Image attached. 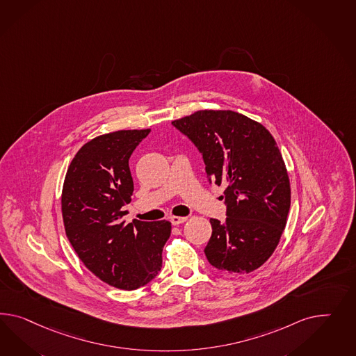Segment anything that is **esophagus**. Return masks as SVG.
Listing matches in <instances>:
<instances>
[{"instance_id": "esophagus-1", "label": "esophagus", "mask_w": 356, "mask_h": 356, "mask_svg": "<svg viewBox=\"0 0 356 356\" xmlns=\"http://www.w3.org/2000/svg\"><path fill=\"white\" fill-rule=\"evenodd\" d=\"M170 221L172 222L173 225H179V224H183L184 221H186L185 216H171Z\"/></svg>"}]
</instances>
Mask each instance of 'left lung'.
Returning a JSON list of instances; mask_svg holds the SVG:
<instances>
[{
	"instance_id": "8db88e82",
	"label": "left lung",
	"mask_w": 356,
	"mask_h": 356,
	"mask_svg": "<svg viewBox=\"0 0 356 356\" xmlns=\"http://www.w3.org/2000/svg\"><path fill=\"white\" fill-rule=\"evenodd\" d=\"M172 125L202 154L209 181L227 186V219H210L206 258L231 273L259 268L279 245L290 209L288 171L275 138L231 110H201Z\"/></svg>"
}]
</instances>
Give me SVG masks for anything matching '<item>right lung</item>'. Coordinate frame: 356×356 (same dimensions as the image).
<instances>
[{"instance_id":"obj_1","label":"right lung","mask_w":356,"mask_h":356,"mask_svg":"<svg viewBox=\"0 0 356 356\" xmlns=\"http://www.w3.org/2000/svg\"><path fill=\"white\" fill-rule=\"evenodd\" d=\"M150 129L116 131L81 146L68 167L62 191L65 231L77 257L114 288L135 290L162 268L171 234L167 220L125 222L134 180L129 158Z\"/></svg>"}]
</instances>
